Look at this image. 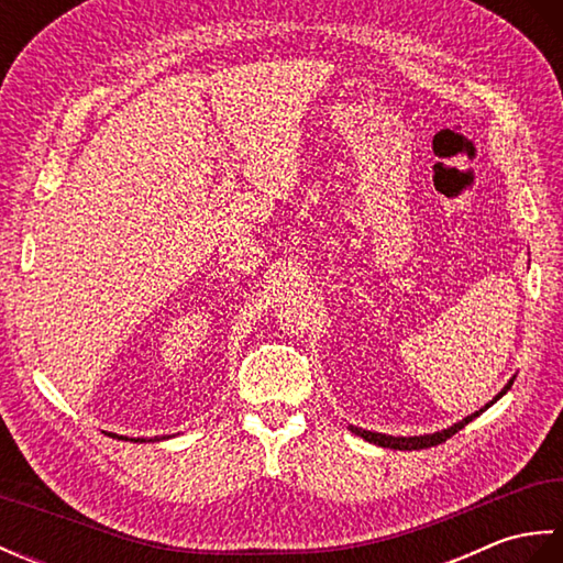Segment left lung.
Listing matches in <instances>:
<instances>
[{
    "mask_svg": "<svg viewBox=\"0 0 563 563\" xmlns=\"http://www.w3.org/2000/svg\"><path fill=\"white\" fill-rule=\"evenodd\" d=\"M510 385H512V379L508 382L506 385V389L498 394L496 399H500L504 397V394L510 389ZM494 399V401H496ZM492 401V404H494ZM492 404H486L484 409H488V406ZM482 409V411H484ZM482 411H476V413H472V416H466L464 421H460V423H454V426H450L448 430H440V433H433V435H418V438H394V435H382V433H373V430H363V428H351L355 435H361V438H365L367 442H375V445H379V448H391V450H423V448H433V445H440V442H445L448 438H452L454 433H457V430H462L466 423L470 421H474L476 416H479Z\"/></svg>",
    "mask_w": 563,
    "mask_h": 563,
    "instance_id": "1",
    "label": "left lung"
}]
</instances>
